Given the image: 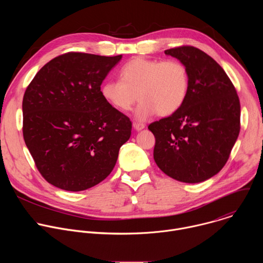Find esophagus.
Wrapping results in <instances>:
<instances>
[{
	"label": "esophagus",
	"mask_w": 263,
	"mask_h": 263,
	"mask_svg": "<svg viewBox=\"0 0 263 263\" xmlns=\"http://www.w3.org/2000/svg\"><path fill=\"white\" fill-rule=\"evenodd\" d=\"M133 127H134V129H135L136 131H140V130H142V129L144 128V125L141 124V123H136V122H134V123H133Z\"/></svg>",
	"instance_id": "obj_1"
}]
</instances>
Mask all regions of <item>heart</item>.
Segmentation results:
<instances>
[{"mask_svg": "<svg viewBox=\"0 0 263 263\" xmlns=\"http://www.w3.org/2000/svg\"><path fill=\"white\" fill-rule=\"evenodd\" d=\"M119 76L120 80L102 84L101 95L111 107L121 112L131 110L137 99L140 100L135 112L140 121L156 114L160 117L175 114L189 95V70L178 60L135 57L122 66Z\"/></svg>", "mask_w": 263, "mask_h": 263, "instance_id": "1", "label": "heart"}]
</instances>
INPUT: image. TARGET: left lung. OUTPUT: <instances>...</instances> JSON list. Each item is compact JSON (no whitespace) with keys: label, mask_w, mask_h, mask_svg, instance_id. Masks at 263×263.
I'll use <instances>...</instances> for the list:
<instances>
[{"label":"left lung","mask_w":263,"mask_h":263,"mask_svg":"<svg viewBox=\"0 0 263 263\" xmlns=\"http://www.w3.org/2000/svg\"><path fill=\"white\" fill-rule=\"evenodd\" d=\"M190 74L189 95L172 116L148 125L155 136L154 160L168 177L200 183L216 175L229 159L240 130V103L222 67L191 46L164 51Z\"/></svg>","instance_id":"8db88e82"}]
</instances>
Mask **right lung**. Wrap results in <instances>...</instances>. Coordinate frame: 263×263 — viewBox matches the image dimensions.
Instances as JSON below:
<instances>
[{
  "label": "right lung",
  "instance_id": "obj_1",
  "mask_svg": "<svg viewBox=\"0 0 263 263\" xmlns=\"http://www.w3.org/2000/svg\"><path fill=\"white\" fill-rule=\"evenodd\" d=\"M122 55L69 52L46 65L23 99V135L37 170L52 185L81 192L114 170L132 123L101 95Z\"/></svg>",
  "mask_w": 263,
  "mask_h": 263
}]
</instances>
